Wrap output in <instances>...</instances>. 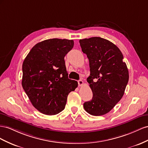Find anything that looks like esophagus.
<instances>
[{
	"label": "esophagus",
	"mask_w": 148,
	"mask_h": 148,
	"mask_svg": "<svg viewBox=\"0 0 148 148\" xmlns=\"http://www.w3.org/2000/svg\"><path fill=\"white\" fill-rule=\"evenodd\" d=\"M83 81H82V80H79V81H78V84H79V86H82L83 85Z\"/></svg>",
	"instance_id": "34e87169"
}]
</instances>
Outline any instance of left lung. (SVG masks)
<instances>
[{"label": "left lung", "instance_id": "8db88e82", "mask_svg": "<svg viewBox=\"0 0 148 148\" xmlns=\"http://www.w3.org/2000/svg\"><path fill=\"white\" fill-rule=\"evenodd\" d=\"M89 61L90 74L87 79L92 99L84 103L92 115L108 113L123 97L129 79L128 70L121 51L111 41L100 37L79 40Z\"/></svg>", "mask_w": 148, "mask_h": 148}]
</instances>
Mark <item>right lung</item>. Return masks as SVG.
I'll use <instances>...</instances> for the list:
<instances>
[{
  "label": "right lung",
  "mask_w": 148,
  "mask_h": 148,
  "mask_svg": "<svg viewBox=\"0 0 148 148\" xmlns=\"http://www.w3.org/2000/svg\"><path fill=\"white\" fill-rule=\"evenodd\" d=\"M74 46L72 40L53 38L36 44L22 65V85L36 109L47 115L65 108L67 95L78 86L68 78L64 57Z\"/></svg>",
  "instance_id": "obj_1"
}]
</instances>
